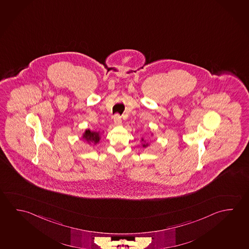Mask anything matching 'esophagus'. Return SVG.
I'll list each match as a JSON object with an SVG mask.
<instances>
[{
	"mask_svg": "<svg viewBox=\"0 0 249 249\" xmlns=\"http://www.w3.org/2000/svg\"><path fill=\"white\" fill-rule=\"evenodd\" d=\"M121 123H122V120H121L120 115H119V114H116V115L114 116V124H115L116 125H119V124H121Z\"/></svg>",
	"mask_w": 249,
	"mask_h": 249,
	"instance_id": "obj_1",
	"label": "esophagus"
}]
</instances>
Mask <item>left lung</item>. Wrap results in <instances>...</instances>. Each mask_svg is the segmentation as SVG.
I'll use <instances>...</instances> for the list:
<instances>
[{
	"label": "left lung",
	"instance_id": "obj_1",
	"mask_svg": "<svg viewBox=\"0 0 249 249\" xmlns=\"http://www.w3.org/2000/svg\"><path fill=\"white\" fill-rule=\"evenodd\" d=\"M143 139H142V141H143ZM143 147H145V146H147V143L146 144H143Z\"/></svg>",
	"mask_w": 249,
	"mask_h": 249
}]
</instances>
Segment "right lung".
<instances>
[{
    "instance_id": "right-lung-1",
    "label": "right lung",
    "mask_w": 249,
    "mask_h": 249,
    "mask_svg": "<svg viewBox=\"0 0 249 249\" xmlns=\"http://www.w3.org/2000/svg\"><path fill=\"white\" fill-rule=\"evenodd\" d=\"M83 139H85L88 143H97L100 137H99V133L98 132H94V131H90L89 130H86L85 134L83 136Z\"/></svg>"
}]
</instances>
